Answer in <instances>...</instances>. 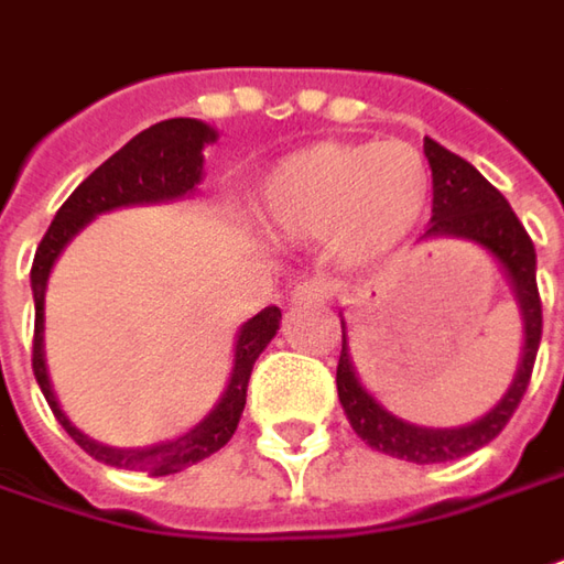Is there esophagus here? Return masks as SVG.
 <instances>
[{
	"label": "esophagus",
	"mask_w": 564,
	"mask_h": 564,
	"mask_svg": "<svg viewBox=\"0 0 564 564\" xmlns=\"http://www.w3.org/2000/svg\"><path fill=\"white\" fill-rule=\"evenodd\" d=\"M330 290H334V283L327 281V278H305L300 281L293 290H290V300L293 302H321L330 296Z\"/></svg>",
	"instance_id": "obj_1"
}]
</instances>
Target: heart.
Listing matches in <instances>:
<instances>
[{"label": "heart", "mask_w": 564, "mask_h": 564, "mask_svg": "<svg viewBox=\"0 0 564 564\" xmlns=\"http://www.w3.org/2000/svg\"><path fill=\"white\" fill-rule=\"evenodd\" d=\"M431 199V167L402 140L318 143L283 159L259 186V218L290 237H324L343 262L397 249Z\"/></svg>", "instance_id": "obj_1"}]
</instances>
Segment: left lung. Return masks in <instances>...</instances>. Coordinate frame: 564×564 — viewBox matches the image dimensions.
I'll return each mask as SVG.
<instances>
[{
	"label": "left lung",
	"instance_id": "1",
	"mask_svg": "<svg viewBox=\"0 0 564 564\" xmlns=\"http://www.w3.org/2000/svg\"><path fill=\"white\" fill-rule=\"evenodd\" d=\"M424 155L434 177V218L427 234L437 237H465L480 243L496 262L506 268L514 286V296L524 315V356L518 365L509 393L496 402L484 417L465 427H417L402 421L393 412H387L378 399L361 387L359 375L349 359L346 346V324H343V349L337 361V393H340L343 412L349 417L352 431L359 434L371 449L387 456L405 458L415 465H434V462H453L468 456L490 440L499 437V431L509 424L518 402L524 397L531 371H534L540 334H543V305L536 290V252L524 224L518 221L512 205L496 189L475 165L458 159L456 152L443 149L434 140H424Z\"/></svg>",
	"mask_w": 564,
	"mask_h": 564
}]
</instances>
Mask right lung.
Listing matches in <instances>:
<instances>
[{
    "instance_id": "1",
    "label": "right lung",
    "mask_w": 564,
    "mask_h": 564,
    "mask_svg": "<svg viewBox=\"0 0 564 564\" xmlns=\"http://www.w3.org/2000/svg\"><path fill=\"white\" fill-rule=\"evenodd\" d=\"M215 140V130L203 121L193 118H171L162 124H152L143 133H137L124 149H118L108 162L96 167L84 184L70 193L65 205L55 212L46 237L36 246L33 268H30V286H33V378L40 383L43 397L50 402L55 421L68 431V437L89 453L93 458L127 468V471H143L149 477L177 475L189 465L203 462L212 453H218L227 440L234 437L240 415L246 405V387L252 365L262 356V349L271 343V337L281 327V308L268 305L256 318H249L237 337V356H234V371L230 383L224 390L221 402L212 409V415L199 421L193 431H186L184 437L167 440L149 449H115L106 443H96L84 431H77L62 412L58 399L52 393L50 375H46V361H43V300H46V281L58 252L65 249L70 237L93 221L96 215L111 212L118 205L137 203H162V199H177L189 193L203 177V147Z\"/></svg>"
}]
</instances>
